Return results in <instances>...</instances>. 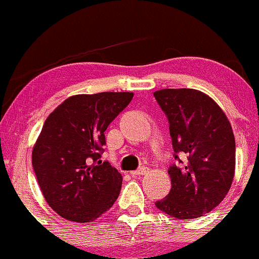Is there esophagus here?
<instances>
[{
    "label": "esophagus",
    "mask_w": 259,
    "mask_h": 259,
    "mask_svg": "<svg viewBox=\"0 0 259 259\" xmlns=\"http://www.w3.org/2000/svg\"><path fill=\"white\" fill-rule=\"evenodd\" d=\"M149 172V168H146V167H141V168H139V169H136V171H133L132 172V176H144V175H146V173Z\"/></svg>",
    "instance_id": "obj_1"
}]
</instances>
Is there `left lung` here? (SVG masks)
<instances>
[{"label": "left lung", "mask_w": 259, "mask_h": 259, "mask_svg": "<svg viewBox=\"0 0 259 259\" xmlns=\"http://www.w3.org/2000/svg\"><path fill=\"white\" fill-rule=\"evenodd\" d=\"M169 123L177 163L169 166L172 188L156 208L180 220L197 219L223 201L235 176V136L225 113L192 88L153 93Z\"/></svg>", "instance_id": "1"}]
</instances>
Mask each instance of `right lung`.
Returning a JSON list of instances; mask_svg holds the SVG:
<instances>
[{"label": "right lung", "instance_id": "right-lung-1", "mask_svg": "<svg viewBox=\"0 0 259 259\" xmlns=\"http://www.w3.org/2000/svg\"><path fill=\"white\" fill-rule=\"evenodd\" d=\"M132 92L77 95L48 116L32 163L45 200L60 217L90 223L109 210L123 177L102 161L108 125L132 102Z\"/></svg>", "mask_w": 259, "mask_h": 259}]
</instances>
